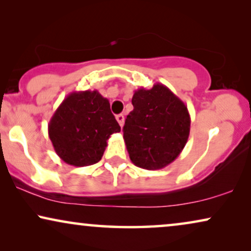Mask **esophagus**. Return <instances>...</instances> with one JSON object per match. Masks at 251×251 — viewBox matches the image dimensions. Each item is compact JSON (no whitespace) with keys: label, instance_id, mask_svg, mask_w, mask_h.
<instances>
[{"label":"esophagus","instance_id":"esophagus-1","mask_svg":"<svg viewBox=\"0 0 251 251\" xmlns=\"http://www.w3.org/2000/svg\"><path fill=\"white\" fill-rule=\"evenodd\" d=\"M116 121L119 122V125H120V126H123V125H125V116H123L122 114H119V115H116Z\"/></svg>","mask_w":251,"mask_h":251}]
</instances>
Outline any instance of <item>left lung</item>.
Masks as SVG:
<instances>
[{
    "label": "left lung",
    "instance_id": "left-lung-1",
    "mask_svg": "<svg viewBox=\"0 0 251 251\" xmlns=\"http://www.w3.org/2000/svg\"><path fill=\"white\" fill-rule=\"evenodd\" d=\"M131 102L133 111L123 126L130 160L143 169H162L177 159L187 143V106L162 83L136 90Z\"/></svg>",
    "mask_w": 251,
    "mask_h": 251
}]
</instances>
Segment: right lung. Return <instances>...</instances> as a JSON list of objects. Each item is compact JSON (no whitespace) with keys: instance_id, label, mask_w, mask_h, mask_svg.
<instances>
[{"instance_id":"add662e5","label":"right lung","mask_w":251,"mask_h":251,"mask_svg":"<svg viewBox=\"0 0 251 251\" xmlns=\"http://www.w3.org/2000/svg\"><path fill=\"white\" fill-rule=\"evenodd\" d=\"M120 131L108 99L97 90L71 92L48 125L54 152L74 167H87L100 161L108 138Z\"/></svg>"}]
</instances>
